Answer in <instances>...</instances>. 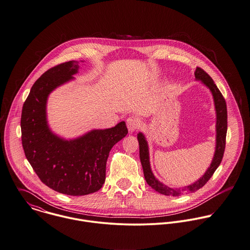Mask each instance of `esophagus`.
Returning <instances> with one entry per match:
<instances>
[{
	"label": "esophagus",
	"mask_w": 250,
	"mask_h": 250,
	"mask_svg": "<svg viewBox=\"0 0 250 250\" xmlns=\"http://www.w3.org/2000/svg\"><path fill=\"white\" fill-rule=\"evenodd\" d=\"M126 125H127L128 131L130 133H132L133 131L138 129V127L140 126V121L136 117H129L126 120Z\"/></svg>",
	"instance_id": "1"
}]
</instances>
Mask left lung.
Segmentation results:
<instances>
[{
  "label": "left lung",
  "mask_w": 250,
  "mask_h": 250,
  "mask_svg": "<svg viewBox=\"0 0 250 250\" xmlns=\"http://www.w3.org/2000/svg\"><path fill=\"white\" fill-rule=\"evenodd\" d=\"M196 80H200L204 85H206L212 94L214 107L216 112V146H215V152L213 155V159L206 171V173L200 178L198 181L193 183L192 185L184 187L182 188H171L164 184L160 183L152 174L150 165V156H149V148L148 143L146 141L145 136L143 133L139 132L137 134V139L139 142V153H140V160L143 167L144 177L147 184L151 188L155 191L163 194V195H171V196H179L184 192H195L201 188H203L207 182L210 179L213 175L219 164L221 163L225 144H226V133H227V107L226 101L224 100L222 94L214 84L211 77L201 67H196L194 71Z\"/></svg>",
  "instance_id": "obj_1"
}]
</instances>
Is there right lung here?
<instances>
[{"label":"right lung","mask_w":250,"mask_h":250,"mask_svg":"<svg viewBox=\"0 0 250 250\" xmlns=\"http://www.w3.org/2000/svg\"><path fill=\"white\" fill-rule=\"evenodd\" d=\"M78 68V62L70 61L45 71L33 85L21 115L22 146L34 171L45 186L71 196L100 190L109 151L128 132L125 123L121 122L73 140L52 133L46 121L47 98L57 87L72 80Z\"/></svg>","instance_id":"1"}]
</instances>
